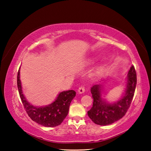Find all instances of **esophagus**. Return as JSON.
I'll list each match as a JSON object with an SVG mask.
<instances>
[{"instance_id": "1", "label": "esophagus", "mask_w": 151, "mask_h": 151, "mask_svg": "<svg viewBox=\"0 0 151 151\" xmlns=\"http://www.w3.org/2000/svg\"><path fill=\"white\" fill-rule=\"evenodd\" d=\"M85 91V86H80V87L78 88V93H83Z\"/></svg>"}]
</instances>
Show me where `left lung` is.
I'll return each mask as SVG.
<instances>
[{"label": "left lung", "instance_id": "obj_1", "mask_svg": "<svg viewBox=\"0 0 151 151\" xmlns=\"http://www.w3.org/2000/svg\"><path fill=\"white\" fill-rule=\"evenodd\" d=\"M137 85V73L132 65L128 74L127 87L124 96L117 103L110 104L101 99V86L95 85L91 88L93 104L87 112L88 116L94 123L99 125H109L125 115L133 99Z\"/></svg>", "mask_w": 151, "mask_h": 151}]
</instances>
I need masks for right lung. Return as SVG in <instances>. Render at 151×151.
<instances>
[{
    "label": "right lung",
    "instance_id": "add662e5",
    "mask_svg": "<svg viewBox=\"0 0 151 151\" xmlns=\"http://www.w3.org/2000/svg\"><path fill=\"white\" fill-rule=\"evenodd\" d=\"M17 86L28 115L33 121L47 127H57L62 123L67 116L71 101L76 95V92L73 90L63 91L58 94L54 103L45 107H36L28 103L22 94L19 70L17 75Z\"/></svg>",
    "mask_w": 151,
    "mask_h": 151
}]
</instances>
